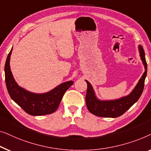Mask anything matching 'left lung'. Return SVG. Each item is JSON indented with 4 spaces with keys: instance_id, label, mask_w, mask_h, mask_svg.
I'll return each instance as SVG.
<instances>
[{
    "instance_id": "left-lung-1",
    "label": "left lung",
    "mask_w": 151,
    "mask_h": 151,
    "mask_svg": "<svg viewBox=\"0 0 151 151\" xmlns=\"http://www.w3.org/2000/svg\"><path fill=\"white\" fill-rule=\"evenodd\" d=\"M138 47L140 57L144 65L145 71L136 86L129 95L116 100L101 101L98 99L95 95L92 85L86 80L88 84L86 102L87 107L90 113L99 117L117 118L125 113L133 104L138 101L143 92L144 81L147 75V63L146 61L144 50L141 45H139Z\"/></svg>"
}]
</instances>
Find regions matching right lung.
I'll return each mask as SVG.
<instances>
[{
	"label": "right lung",
	"instance_id": "add662e5",
	"mask_svg": "<svg viewBox=\"0 0 151 151\" xmlns=\"http://www.w3.org/2000/svg\"><path fill=\"white\" fill-rule=\"evenodd\" d=\"M12 52V48L5 65L6 86L12 99L29 115L42 116L53 113L58 108L65 92L74 82L70 81L63 83L50 92L43 94L29 92L19 86L12 75L9 65Z\"/></svg>",
	"mask_w": 151,
	"mask_h": 151
}]
</instances>
